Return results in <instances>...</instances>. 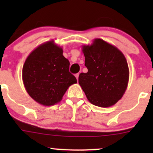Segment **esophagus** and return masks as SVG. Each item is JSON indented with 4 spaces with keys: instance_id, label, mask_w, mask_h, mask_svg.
<instances>
[{
    "instance_id": "34e87169",
    "label": "esophagus",
    "mask_w": 153,
    "mask_h": 153,
    "mask_svg": "<svg viewBox=\"0 0 153 153\" xmlns=\"http://www.w3.org/2000/svg\"><path fill=\"white\" fill-rule=\"evenodd\" d=\"M78 77H79V73H77V74H75V78H76L77 80H78Z\"/></svg>"
}]
</instances>
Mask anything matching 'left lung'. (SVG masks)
<instances>
[{
    "label": "left lung",
    "mask_w": 153,
    "mask_h": 153,
    "mask_svg": "<svg viewBox=\"0 0 153 153\" xmlns=\"http://www.w3.org/2000/svg\"><path fill=\"white\" fill-rule=\"evenodd\" d=\"M86 73L79 75L78 82L88 100L99 107H109L122 98L128 85L129 67L124 54L101 39L82 45Z\"/></svg>",
    "instance_id": "1"
}]
</instances>
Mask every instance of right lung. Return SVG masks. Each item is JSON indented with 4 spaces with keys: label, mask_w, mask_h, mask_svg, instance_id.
<instances>
[{
    "label": "right lung",
    "mask_w": 153,
    "mask_h": 153,
    "mask_svg": "<svg viewBox=\"0 0 153 153\" xmlns=\"http://www.w3.org/2000/svg\"><path fill=\"white\" fill-rule=\"evenodd\" d=\"M54 40L45 42L29 54L22 69V79L28 94L43 106L61 101L68 88L77 82L69 72L70 62Z\"/></svg>",
    "instance_id": "right-lung-1"
}]
</instances>
